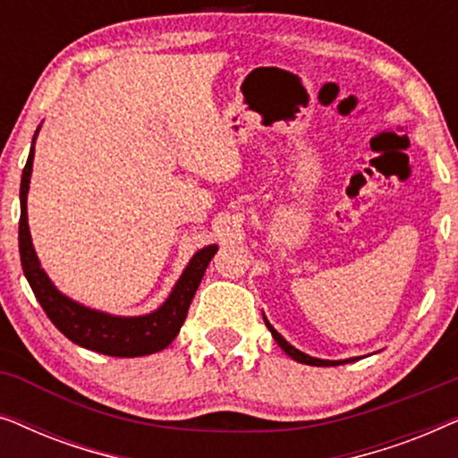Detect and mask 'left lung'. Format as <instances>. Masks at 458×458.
<instances>
[{
	"instance_id": "1",
	"label": "left lung",
	"mask_w": 458,
	"mask_h": 458,
	"mask_svg": "<svg viewBox=\"0 0 458 458\" xmlns=\"http://www.w3.org/2000/svg\"><path fill=\"white\" fill-rule=\"evenodd\" d=\"M262 317H265V315H262ZM265 323H267L268 331H271V335L275 337V342L279 344V348L284 350V352H285L287 356H292L293 360L304 362V365H312V367H334V365H346V362H354V360H356V359H346V360H323V359H315V356H309V354L300 352L298 348H293L292 344H287V342L284 340V337H281V334H277V331H275L273 325L267 321V317H265Z\"/></svg>"
}]
</instances>
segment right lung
I'll return each instance as SVG.
<instances>
[{
  "label": "right lung",
  "mask_w": 458,
  "mask_h": 458,
  "mask_svg": "<svg viewBox=\"0 0 458 458\" xmlns=\"http://www.w3.org/2000/svg\"><path fill=\"white\" fill-rule=\"evenodd\" d=\"M39 131V129H37ZM35 131V137H37ZM33 137V143H35ZM35 148H30L29 160L24 165L21 181V223H18V248H21V262L24 277H27L35 298L39 300L41 309L46 310L55 327L64 334L68 340L83 346L93 352L106 356H146L165 350L174 337H177L181 325H183L187 310L196 290L202 281L206 267L216 254V246H206L193 254L190 265L185 267L177 284H174L171 296L158 310L141 317H112L106 312L87 309V306L66 298L64 293L55 290V285L39 265L30 231L27 221V193L30 183V171H33Z\"/></svg>",
  "instance_id": "obj_1"
}]
</instances>
